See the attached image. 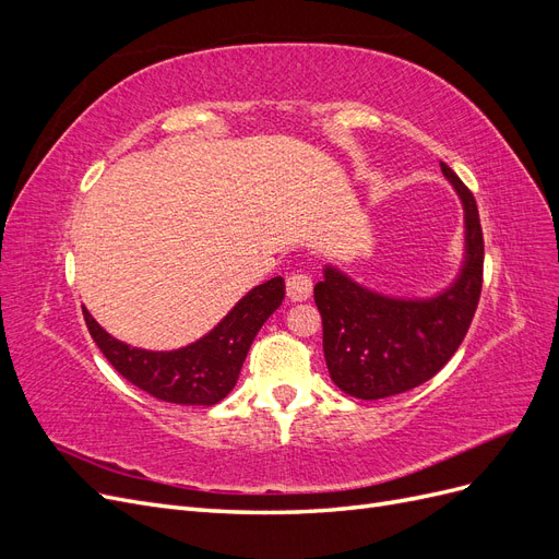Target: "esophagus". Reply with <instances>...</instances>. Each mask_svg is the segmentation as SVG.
<instances>
[{
    "instance_id": "esophagus-1",
    "label": "esophagus",
    "mask_w": 559,
    "mask_h": 559,
    "mask_svg": "<svg viewBox=\"0 0 559 559\" xmlns=\"http://www.w3.org/2000/svg\"><path fill=\"white\" fill-rule=\"evenodd\" d=\"M286 296H289L294 302H302L312 296V280L306 275H289L286 277Z\"/></svg>"
}]
</instances>
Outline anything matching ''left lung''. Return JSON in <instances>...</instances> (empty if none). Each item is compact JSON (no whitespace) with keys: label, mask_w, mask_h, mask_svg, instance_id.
Returning a JSON list of instances; mask_svg holds the SVG:
<instances>
[{"label":"left lung","mask_w":559,"mask_h":559,"mask_svg":"<svg viewBox=\"0 0 559 559\" xmlns=\"http://www.w3.org/2000/svg\"><path fill=\"white\" fill-rule=\"evenodd\" d=\"M441 170L464 207V257L445 289L421 298L382 294L333 263L314 284L329 376L354 399L396 396L431 380L462 345L476 314L485 259L480 216L462 179L445 163Z\"/></svg>","instance_id":"left-lung-1"}]
</instances>
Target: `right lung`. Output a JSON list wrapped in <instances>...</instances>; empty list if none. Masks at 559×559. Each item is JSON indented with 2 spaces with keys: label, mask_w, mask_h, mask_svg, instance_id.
<instances>
[{
  "label": "right lung",
  "mask_w": 559,
  "mask_h": 559,
  "mask_svg": "<svg viewBox=\"0 0 559 559\" xmlns=\"http://www.w3.org/2000/svg\"><path fill=\"white\" fill-rule=\"evenodd\" d=\"M284 300V280L253 286L195 343L177 349H142L118 341L83 308L88 331L107 361L134 386L167 403L214 405L240 378L251 341Z\"/></svg>",
  "instance_id": "1"
}]
</instances>
